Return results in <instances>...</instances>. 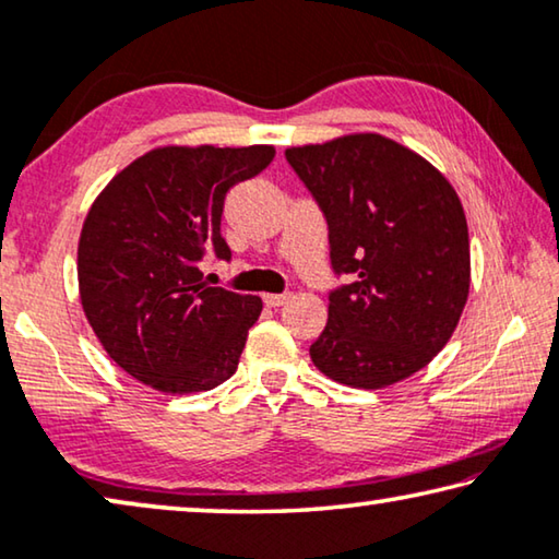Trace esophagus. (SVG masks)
<instances>
[{"instance_id":"esophagus-1","label":"esophagus","mask_w":559,"mask_h":559,"mask_svg":"<svg viewBox=\"0 0 559 559\" xmlns=\"http://www.w3.org/2000/svg\"><path fill=\"white\" fill-rule=\"evenodd\" d=\"M288 298H290V294H265L263 304L271 306V308H278L283 304H288Z\"/></svg>"}]
</instances>
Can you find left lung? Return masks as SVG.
<instances>
[{"instance_id":"obj_1","label":"left lung","mask_w":559,"mask_h":559,"mask_svg":"<svg viewBox=\"0 0 559 559\" xmlns=\"http://www.w3.org/2000/svg\"><path fill=\"white\" fill-rule=\"evenodd\" d=\"M329 223V321L311 361L338 384L384 389L447 346L469 296L462 200L435 165L377 132L288 147Z\"/></svg>"}]
</instances>
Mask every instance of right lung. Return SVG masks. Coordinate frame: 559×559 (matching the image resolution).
<instances>
[{"mask_svg": "<svg viewBox=\"0 0 559 559\" xmlns=\"http://www.w3.org/2000/svg\"><path fill=\"white\" fill-rule=\"evenodd\" d=\"M273 145L155 147L107 182L78 246L80 301L107 356L163 394L230 379L261 298L207 286V248L221 236L226 193L269 168Z\"/></svg>", "mask_w": 559, "mask_h": 559, "instance_id": "obj_1", "label": "right lung"}]
</instances>
